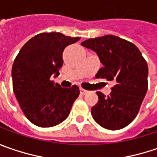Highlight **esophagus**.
Masks as SVG:
<instances>
[{
	"label": "esophagus",
	"instance_id": "1",
	"mask_svg": "<svg viewBox=\"0 0 157 157\" xmlns=\"http://www.w3.org/2000/svg\"><path fill=\"white\" fill-rule=\"evenodd\" d=\"M80 92H81V94H82V95H85L88 93V90H86L84 89H82V88H80Z\"/></svg>",
	"mask_w": 157,
	"mask_h": 157
}]
</instances>
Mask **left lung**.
I'll list each match as a JSON object with an SVG mask.
<instances>
[{
    "mask_svg": "<svg viewBox=\"0 0 157 157\" xmlns=\"http://www.w3.org/2000/svg\"><path fill=\"white\" fill-rule=\"evenodd\" d=\"M81 44L95 52L103 65L96 77L115 82L110 96L97 92L98 102L91 108L93 119L109 130L126 127L137 116L146 96V60L136 45L113 35L90 38Z\"/></svg>",
    "mask_w": 157,
    "mask_h": 157,
    "instance_id": "obj_1",
    "label": "left lung"
}]
</instances>
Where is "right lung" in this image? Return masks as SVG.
I'll use <instances>...</instances> for the list:
<instances>
[{"instance_id": "1", "label": "right lung", "mask_w": 157, "mask_h": 157, "mask_svg": "<svg viewBox=\"0 0 157 157\" xmlns=\"http://www.w3.org/2000/svg\"><path fill=\"white\" fill-rule=\"evenodd\" d=\"M78 40L59 32L40 33L17 54L12 67L13 90L24 115L34 125L51 127L68 117L79 88H62L52 78L59 75L64 49Z\"/></svg>"}]
</instances>
